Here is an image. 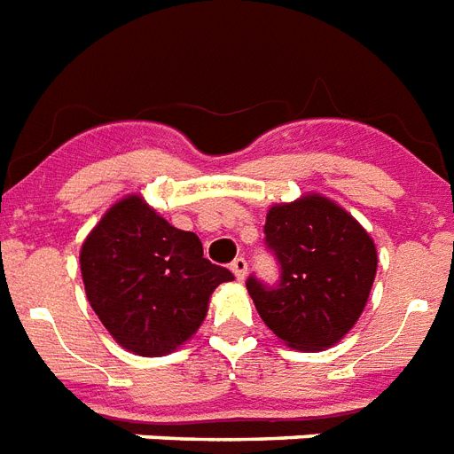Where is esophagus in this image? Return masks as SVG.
I'll use <instances>...</instances> for the list:
<instances>
[{
    "label": "esophagus",
    "instance_id": "1",
    "mask_svg": "<svg viewBox=\"0 0 454 454\" xmlns=\"http://www.w3.org/2000/svg\"><path fill=\"white\" fill-rule=\"evenodd\" d=\"M231 270H233L235 278H238L239 282H242V279L247 278V261L242 259V256H239V259H235L233 263H231Z\"/></svg>",
    "mask_w": 454,
    "mask_h": 454
}]
</instances>
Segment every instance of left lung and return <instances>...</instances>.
<instances>
[{"label": "left lung", "instance_id": "8db88e82", "mask_svg": "<svg viewBox=\"0 0 454 454\" xmlns=\"http://www.w3.org/2000/svg\"><path fill=\"white\" fill-rule=\"evenodd\" d=\"M263 231L282 275L278 286L247 279L261 319L294 349L333 348L366 308L378 270L373 238L348 209L319 193L272 205Z\"/></svg>", "mask_w": 454, "mask_h": 454}]
</instances>
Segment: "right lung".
<instances>
[{
    "label": "right lung",
    "mask_w": 454,
    "mask_h": 454,
    "mask_svg": "<svg viewBox=\"0 0 454 454\" xmlns=\"http://www.w3.org/2000/svg\"><path fill=\"white\" fill-rule=\"evenodd\" d=\"M79 261L99 322L139 356L184 345L205 322L216 286L233 279L202 256L198 235L168 223L137 193L106 209L83 239Z\"/></svg>",
    "instance_id": "right-lung-1"
}]
</instances>
